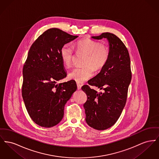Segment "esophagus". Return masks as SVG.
<instances>
[{
    "label": "esophagus",
    "mask_w": 159,
    "mask_h": 159,
    "mask_svg": "<svg viewBox=\"0 0 159 159\" xmlns=\"http://www.w3.org/2000/svg\"><path fill=\"white\" fill-rule=\"evenodd\" d=\"M77 89L79 90V89H81V87H82V86H81V84H77Z\"/></svg>",
    "instance_id": "34e87169"
}]
</instances>
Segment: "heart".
Masks as SVG:
<instances>
[{"label":"heart","mask_w":159,"mask_h":159,"mask_svg":"<svg viewBox=\"0 0 159 159\" xmlns=\"http://www.w3.org/2000/svg\"><path fill=\"white\" fill-rule=\"evenodd\" d=\"M77 53L86 55L82 68H76L68 74V78L77 83H84L91 79L94 70H102L106 64L109 57V50L106 46L89 38L78 41L75 44ZM60 56L66 66H71L74 59V50L69 44L64 45L61 48Z\"/></svg>","instance_id":"b5f03b06"}]
</instances>
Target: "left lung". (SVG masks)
I'll use <instances>...</instances> for the list:
<instances>
[{
	"label": "left lung",
	"instance_id": "8db88e82",
	"mask_svg": "<svg viewBox=\"0 0 159 159\" xmlns=\"http://www.w3.org/2000/svg\"><path fill=\"white\" fill-rule=\"evenodd\" d=\"M91 38L108 40L109 57L100 72L88 82L103 92L98 93L88 85L82 88L88 96L84 104L85 120L91 127L104 130L117 121L125 105L131 79L130 58L127 48L115 35L105 32Z\"/></svg>",
	"mask_w": 159,
	"mask_h": 159
}]
</instances>
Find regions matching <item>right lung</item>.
<instances>
[{
    "label": "right lung",
    "mask_w": 159,
    "mask_h": 159,
    "mask_svg": "<svg viewBox=\"0 0 159 159\" xmlns=\"http://www.w3.org/2000/svg\"><path fill=\"white\" fill-rule=\"evenodd\" d=\"M77 37L49 29L29 49L23 68L22 97L30 117L41 127L49 128L59 123L66 103L77 89L75 80L56 83L66 76L61 48Z\"/></svg>",
    "instance_id": "add662e5"
}]
</instances>
